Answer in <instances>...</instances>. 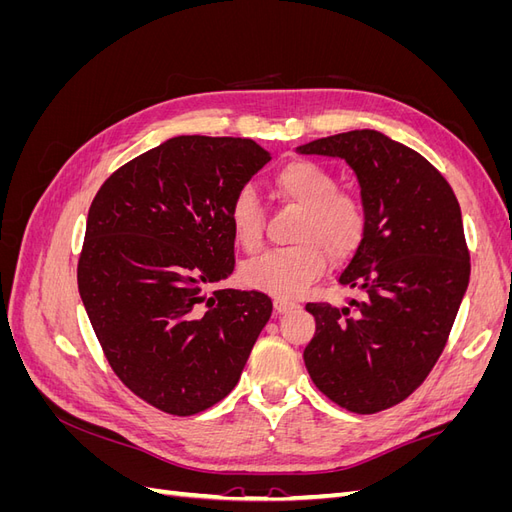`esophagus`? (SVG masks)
I'll return each instance as SVG.
<instances>
[{
    "mask_svg": "<svg viewBox=\"0 0 512 512\" xmlns=\"http://www.w3.org/2000/svg\"><path fill=\"white\" fill-rule=\"evenodd\" d=\"M273 307L277 314H286V312H292V309H297L299 303L292 301V299H284V297H275L273 299Z\"/></svg>",
    "mask_w": 512,
    "mask_h": 512,
    "instance_id": "esophagus-1",
    "label": "esophagus"
}]
</instances>
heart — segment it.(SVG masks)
<instances>
[{
	"mask_svg": "<svg viewBox=\"0 0 512 512\" xmlns=\"http://www.w3.org/2000/svg\"><path fill=\"white\" fill-rule=\"evenodd\" d=\"M337 177L316 162L297 160L275 175L280 196L301 215L292 230L297 245L245 262L247 288L294 299L327 269V260L350 258L365 237V207L352 192L337 188ZM228 222L245 252H258L265 241V211L252 185H241L228 205Z\"/></svg>",
	"mask_w": 512,
	"mask_h": 512,
	"instance_id": "b5f03b06",
	"label": "heart"
}]
</instances>
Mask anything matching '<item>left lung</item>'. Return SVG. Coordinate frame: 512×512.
Masks as SVG:
<instances>
[{"mask_svg": "<svg viewBox=\"0 0 512 512\" xmlns=\"http://www.w3.org/2000/svg\"><path fill=\"white\" fill-rule=\"evenodd\" d=\"M297 151L346 160L367 218L339 275L361 299L305 305L316 333L303 361L337 406L374 414L412 395L446 346L470 282L461 209L436 166L382 132L352 130Z\"/></svg>", "mask_w": 512, "mask_h": 512, "instance_id": "1", "label": "left lung"}]
</instances>
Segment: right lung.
I'll return each mask as SVG.
<instances>
[{"label":"right lung","mask_w":512,"mask_h":512,"mask_svg":"<svg viewBox=\"0 0 512 512\" xmlns=\"http://www.w3.org/2000/svg\"><path fill=\"white\" fill-rule=\"evenodd\" d=\"M271 160L250 138L175 136L117 168L89 207L79 292L108 365L166 414L239 382L273 303L213 290L235 269L230 198Z\"/></svg>","instance_id":"add662e5"}]
</instances>
